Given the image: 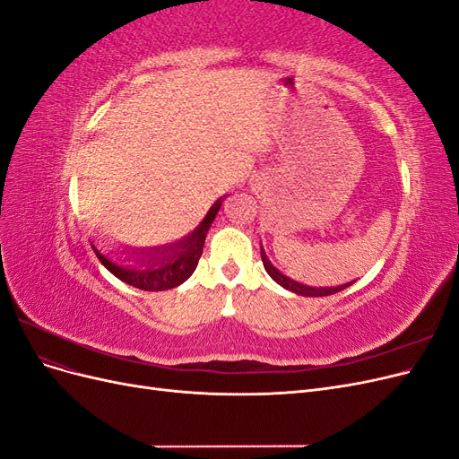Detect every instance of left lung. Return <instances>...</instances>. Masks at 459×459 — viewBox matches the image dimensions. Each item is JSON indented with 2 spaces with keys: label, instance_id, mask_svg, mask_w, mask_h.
<instances>
[{
  "label": "left lung",
  "instance_id": "left-lung-1",
  "mask_svg": "<svg viewBox=\"0 0 459 459\" xmlns=\"http://www.w3.org/2000/svg\"><path fill=\"white\" fill-rule=\"evenodd\" d=\"M260 256H262V262H264V268H266V272L270 273L272 280L275 283H280L281 287L293 290V293H297V295H304V297H327V295H333V293H339V290H342L344 287L351 285V283L339 285V287H308V285H302L299 281H293V280H290V277H287L285 273H281L280 270H277L262 247H260Z\"/></svg>",
  "mask_w": 459,
  "mask_h": 459
}]
</instances>
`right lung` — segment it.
<instances>
[{
    "label": "right lung",
    "mask_w": 459,
    "mask_h": 459,
    "mask_svg": "<svg viewBox=\"0 0 459 459\" xmlns=\"http://www.w3.org/2000/svg\"><path fill=\"white\" fill-rule=\"evenodd\" d=\"M221 206V199L214 203L208 211L206 218L201 221V226L193 231L189 238L178 241L174 245H166L159 248H151L147 253H140L143 258L137 260L134 266H124L110 258L103 256L97 248L93 251L97 258L101 260L103 266L117 275L120 281L137 287L142 290H166L182 285L187 277L195 272L199 258L203 255L206 231L214 221Z\"/></svg>",
    "instance_id": "right-lung-1"
}]
</instances>
